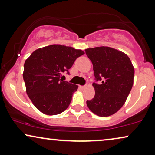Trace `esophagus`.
I'll return each instance as SVG.
<instances>
[{
    "instance_id": "esophagus-1",
    "label": "esophagus",
    "mask_w": 155,
    "mask_h": 155,
    "mask_svg": "<svg viewBox=\"0 0 155 155\" xmlns=\"http://www.w3.org/2000/svg\"><path fill=\"white\" fill-rule=\"evenodd\" d=\"M86 85H85V86H79V88H81V89H84V88H86Z\"/></svg>"
}]
</instances>
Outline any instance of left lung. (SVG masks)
Returning a JSON list of instances; mask_svg holds the SVG:
<instances>
[{
  "label": "left lung",
  "instance_id": "left-lung-1",
  "mask_svg": "<svg viewBox=\"0 0 155 155\" xmlns=\"http://www.w3.org/2000/svg\"><path fill=\"white\" fill-rule=\"evenodd\" d=\"M85 52L93 66L95 91L87 106L97 116H110L125 103L134 84V68L125 53L112 48L96 47Z\"/></svg>",
  "mask_w": 155,
  "mask_h": 155
}]
</instances>
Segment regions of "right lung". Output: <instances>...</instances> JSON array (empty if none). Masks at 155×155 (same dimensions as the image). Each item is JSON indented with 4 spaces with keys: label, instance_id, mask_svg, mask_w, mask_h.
I'll use <instances>...</instances> for the list:
<instances>
[{
    "label": "right lung",
    "instance_id": "right-lung-1",
    "mask_svg": "<svg viewBox=\"0 0 155 155\" xmlns=\"http://www.w3.org/2000/svg\"><path fill=\"white\" fill-rule=\"evenodd\" d=\"M81 50L62 45H51L37 49L25 61L23 78L28 96L43 114L55 115L68 107L77 85L63 81L64 74L78 57Z\"/></svg>",
    "mask_w": 155,
    "mask_h": 155
}]
</instances>
